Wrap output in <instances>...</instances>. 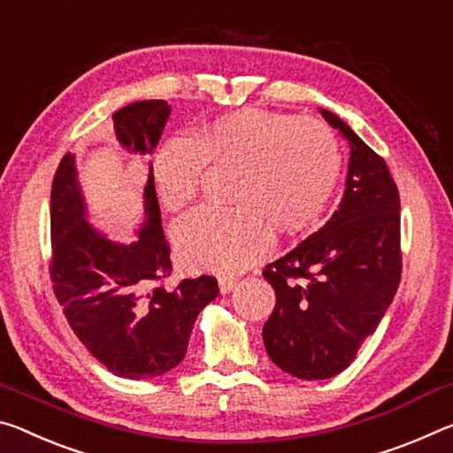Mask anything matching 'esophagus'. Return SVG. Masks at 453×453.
Wrapping results in <instances>:
<instances>
[{"instance_id": "obj_1", "label": "esophagus", "mask_w": 453, "mask_h": 453, "mask_svg": "<svg viewBox=\"0 0 453 453\" xmlns=\"http://www.w3.org/2000/svg\"><path fill=\"white\" fill-rule=\"evenodd\" d=\"M234 287H236V279L234 277H220L219 279V288H220L222 295L231 293Z\"/></svg>"}]
</instances>
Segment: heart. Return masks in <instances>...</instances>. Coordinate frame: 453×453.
Segmentation results:
<instances>
[{
    "mask_svg": "<svg viewBox=\"0 0 453 453\" xmlns=\"http://www.w3.org/2000/svg\"><path fill=\"white\" fill-rule=\"evenodd\" d=\"M209 165L241 166L234 211L198 209L176 222L180 258L195 269L234 273L273 247V226L295 234L321 217L341 174L337 138L323 122L244 110L219 118L198 140L174 136L154 157V180L168 211L196 200Z\"/></svg>",
    "mask_w": 453,
    "mask_h": 453,
    "instance_id": "heart-1",
    "label": "heart"
}]
</instances>
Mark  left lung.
I'll return each instance as SVG.
<instances>
[{"mask_svg":"<svg viewBox=\"0 0 453 453\" xmlns=\"http://www.w3.org/2000/svg\"><path fill=\"white\" fill-rule=\"evenodd\" d=\"M319 112L351 146L345 195L327 225L263 271L277 295L263 327L266 353L309 381L351 365L402 279L399 192L388 165L339 116Z\"/></svg>","mask_w":453,"mask_h":453,"instance_id":"8db88e82","label":"left lung"}]
</instances>
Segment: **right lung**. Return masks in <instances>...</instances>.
Wrapping results in <instances>:
<instances>
[{"instance_id":"obj_1","label":"right lung","mask_w":453,"mask_h":453,"mask_svg":"<svg viewBox=\"0 0 453 453\" xmlns=\"http://www.w3.org/2000/svg\"><path fill=\"white\" fill-rule=\"evenodd\" d=\"M168 116L165 100L128 104L112 116L116 140L132 152L150 154ZM144 212L138 241H108L86 220L73 154L59 162L50 200L54 293L86 349L126 380H150L174 369L187 355L198 313L219 295L217 279L209 275L165 285L173 263L152 166Z\"/></svg>"}]
</instances>
